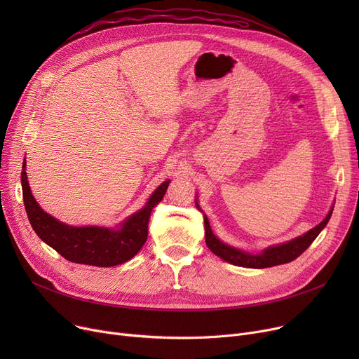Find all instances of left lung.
I'll use <instances>...</instances> for the list:
<instances>
[{
  "instance_id": "obj_1",
  "label": "left lung",
  "mask_w": 359,
  "mask_h": 359,
  "mask_svg": "<svg viewBox=\"0 0 359 359\" xmlns=\"http://www.w3.org/2000/svg\"><path fill=\"white\" fill-rule=\"evenodd\" d=\"M332 211L327 214V217L320 222L318 225H316L314 229H311L309 233H306L304 236L297 237L288 243L279 244V246H273L266 249L265 252H262L260 255H250L246 252H241L238 249L230 248L227 244H224L222 241H219L211 230V225L208 218H203L205 221V241L208 249L219 256L221 259L227 260L229 263H233V265L237 266H244V268H253V269H263V268H271V266H276V265H282V263H288L292 262L294 259H297L301 253L306 252L310 244L316 240V237L320 234L326 224L330 219Z\"/></svg>"
}]
</instances>
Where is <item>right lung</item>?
Returning a JSON list of instances; mask_svg holds the SVG:
<instances>
[{
    "mask_svg": "<svg viewBox=\"0 0 359 359\" xmlns=\"http://www.w3.org/2000/svg\"><path fill=\"white\" fill-rule=\"evenodd\" d=\"M25 167L26 161L22 172L23 201L34 233L67 260L100 268L121 265L141 250L148 236L149 214L163 199L170 183L168 180L161 183L144 208L129 217L119 230L69 227L41 210L30 192Z\"/></svg>",
    "mask_w": 359,
    "mask_h": 359,
    "instance_id": "right-lung-1",
    "label": "right lung"
}]
</instances>
